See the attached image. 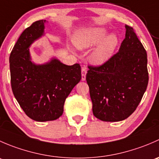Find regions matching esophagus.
<instances>
[{
	"label": "esophagus",
	"instance_id": "esophagus-1",
	"mask_svg": "<svg viewBox=\"0 0 159 159\" xmlns=\"http://www.w3.org/2000/svg\"><path fill=\"white\" fill-rule=\"evenodd\" d=\"M86 73H87V69L85 67H82L81 68V80L84 81L86 78Z\"/></svg>",
	"mask_w": 159,
	"mask_h": 159
}]
</instances>
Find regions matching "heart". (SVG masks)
<instances>
[{"label":"heart","mask_w":159,"mask_h":159,"mask_svg":"<svg viewBox=\"0 0 159 159\" xmlns=\"http://www.w3.org/2000/svg\"><path fill=\"white\" fill-rule=\"evenodd\" d=\"M108 34V30L103 28L84 30L77 34L75 44L79 49H86L102 42L91 54V60L95 65H102L112 57L118 44L116 34Z\"/></svg>","instance_id":"b5f03b06"}]
</instances>
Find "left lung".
Here are the masks:
<instances>
[{"instance_id":"left-lung-1","label":"left lung","mask_w":159,"mask_h":159,"mask_svg":"<svg viewBox=\"0 0 159 159\" xmlns=\"http://www.w3.org/2000/svg\"><path fill=\"white\" fill-rule=\"evenodd\" d=\"M119 51L100 66L89 65V86L94 116L104 121L126 119L137 108L148 83L147 53L131 27Z\"/></svg>"}]
</instances>
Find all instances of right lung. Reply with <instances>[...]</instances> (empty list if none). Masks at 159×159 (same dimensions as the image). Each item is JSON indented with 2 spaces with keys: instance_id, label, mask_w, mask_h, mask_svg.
<instances>
[{
  "instance_id": "1",
  "label": "right lung",
  "mask_w": 159,
  "mask_h": 159,
  "mask_svg": "<svg viewBox=\"0 0 159 159\" xmlns=\"http://www.w3.org/2000/svg\"><path fill=\"white\" fill-rule=\"evenodd\" d=\"M45 20L34 22L16 42L10 54L13 94L27 115L37 121L56 120L71 90L81 79L79 64L69 66L53 58L44 65L30 60V44L44 34Z\"/></svg>"
}]
</instances>
